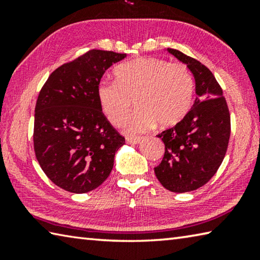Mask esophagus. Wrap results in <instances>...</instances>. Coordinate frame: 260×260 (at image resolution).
<instances>
[{
    "instance_id": "esophagus-1",
    "label": "esophagus",
    "mask_w": 260,
    "mask_h": 260,
    "mask_svg": "<svg viewBox=\"0 0 260 260\" xmlns=\"http://www.w3.org/2000/svg\"><path fill=\"white\" fill-rule=\"evenodd\" d=\"M141 141H142V138H140V136H135V138H127L126 139V142L128 144H138L140 143Z\"/></svg>"
}]
</instances>
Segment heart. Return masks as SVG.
<instances>
[{
    "instance_id": "heart-1",
    "label": "heart",
    "mask_w": 260,
    "mask_h": 260,
    "mask_svg": "<svg viewBox=\"0 0 260 260\" xmlns=\"http://www.w3.org/2000/svg\"><path fill=\"white\" fill-rule=\"evenodd\" d=\"M114 74L117 81L99 83V102L108 119L120 125L134 100L138 109L126 121L131 134L143 133L156 124L177 125L191 108L195 85L184 64L140 57L119 65Z\"/></svg>"
}]
</instances>
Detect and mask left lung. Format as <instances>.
<instances>
[{
    "instance_id": "8db88e82",
    "label": "left lung",
    "mask_w": 260,
    "mask_h": 260,
    "mask_svg": "<svg viewBox=\"0 0 260 260\" xmlns=\"http://www.w3.org/2000/svg\"><path fill=\"white\" fill-rule=\"evenodd\" d=\"M167 51L190 70L197 98L181 121L157 135L165 153L155 174L167 190L187 192L204 186L221 165L230 142L231 116L212 72L181 51Z\"/></svg>"
}]
</instances>
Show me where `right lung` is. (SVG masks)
<instances>
[{
  "mask_svg": "<svg viewBox=\"0 0 260 260\" xmlns=\"http://www.w3.org/2000/svg\"><path fill=\"white\" fill-rule=\"evenodd\" d=\"M126 54L93 49L52 72L35 105L34 151L46 175L64 190L83 193L111 173L125 144L102 112L98 86Z\"/></svg>",
  "mask_w": 260,
  "mask_h": 260,
  "instance_id": "right-lung-1",
  "label": "right lung"
}]
</instances>
